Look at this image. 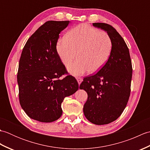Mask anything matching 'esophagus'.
<instances>
[{
  "mask_svg": "<svg viewBox=\"0 0 150 150\" xmlns=\"http://www.w3.org/2000/svg\"><path fill=\"white\" fill-rule=\"evenodd\" d=\"M77 82H78L79 84L80 85L81 82H82V79L81 77H77Z\"/></svg>",
  "mask_w": 150,
  "mask_h": 150,
  "instance_id": "34e87169",
  "label": "esophagus"
}]
</instances>
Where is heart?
I'll return each mask as SVG.
<instances>
[{"label":"heart","mask_w":150,"mask_h":150,"mask_svg":"<svg viewBox=\"0 0 150 150\" xmlns=\"http://www.w3.org/2000/svg\"><path fill=\"white\" fill-rule=\"evenodd\" d=\"M57 52L62 62L68 66V71L77 76L88 71L95 73L108 61L112 49V42L108 34L87 24H80L70 30L65 39L57 43ZM78 55H76V53Z\"/></svg>","instance_id":"heart-1"}]
</instances>
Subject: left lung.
<instances>
[{
  "instance_id": "8db88e82",
  "label": "left lung",
  "mask_w": 150,
  "mask_h": 150,
  "mask_svg": "<svg viewBox=\"0 0 150 150\" xmlns=\"http://www.w3.org/2000/svg\"><path fill=\"white\" fill-rule=\"evenodd\" d=\"M106 31L112 42L110 56L96 74L85 77L80 88L87 92L84 105L86 118L91 123L103 125L113 122L123 112L131 91L132 65L125 41L111 25L93 23Z\"/></svg>"
}]
</instances>
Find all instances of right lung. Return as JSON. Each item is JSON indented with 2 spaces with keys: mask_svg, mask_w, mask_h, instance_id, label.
<instances>
[{
  "mask_svg": "<svg viewBox=\"0 0 150 150\" xmlns=\"http://www.w3.org/2000/svg\"><path fill=\"white\" fill-rule=\"evenodd\" d=\"M69 23V21L45 22L27 40L19 60L17 82L21 106L28 117L42 122L59 119L62 114L64 98L79 88L73 76L60 79L67 71L56 46L59 33Z\"/></svg>",
  "mask_w": 150,
  "mask_h": 150,
  "instance_id": "right-lung-1",
  "label": "right lung"
}]
</instances>
